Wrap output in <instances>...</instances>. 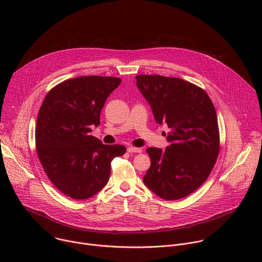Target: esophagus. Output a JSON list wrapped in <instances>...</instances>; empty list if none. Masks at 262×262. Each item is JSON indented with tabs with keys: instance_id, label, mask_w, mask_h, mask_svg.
<instances>
[{
	"instance_id": "34e87169",
	"label": "esophagus",
	"mask_w": 262,
	"mask_h": 262,
	"mask_svg": "<svg viewBox=\"0 0 262 262\" xmlns=\"http://www.w3.org/2000/svg\"><path fill=\"white\" fill-rule=\"evenodd\" d=\"M127 152L129 154H134V152H142V149L138 148V147H134V146H129L127 147Z\"/></svg>"
}]
</instances>
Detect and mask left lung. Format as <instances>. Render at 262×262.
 Masks as SVG:
<instances>
[{"label":"left lung","instance_id":"obj_1","mask_svg":"<svg viewBox=\"0 0 262 262\" xmlns=\"http://www.w3.org/2000/svg\"><path fill=\"white\" fill-rule=\"evenodd\" d=\"M136 79L156 122L170 129L171 142L164 151L147 148L151 166L144 183L162 199L184 198L208 178L220 152L214 105L202 88L182 79L148 74Z\"/></svg>","mask_w":262,"mask_h":262}]
</instances>
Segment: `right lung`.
Returning <instances> with one entry per match:
<instances>
[{"label":"right lung","instance_id":"right-lung-1","mask_svg":"<svg viewBox=\"0 0 262 262\" xmlns=\"http://www.w3.org/2000/svg\"><path fill=\"white\" fill-rule=\"evenodd\" d=\"M120 78L88 76L66 80L47 94L37 117L35 144L39 161L56 188L72 199H88L106 184L111 162L123 145H103L90 135Z\"/></svg>","mask_w":262,"mask_h":262}]
</instances>
